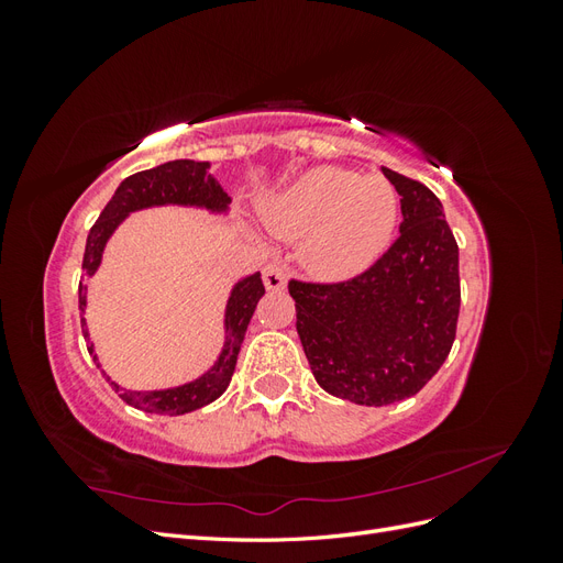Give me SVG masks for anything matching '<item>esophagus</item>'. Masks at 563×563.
Instances as JSON below:
<instances>
[{
    "label": "esophagus",
    "instance_id": "esophagus-1",
    "mask_svg": "<svg viewBox=\"0 0 563 563\" xmlns=\"http://www.w3.org/2000/svg\"><path fill=\"white\" fill-rule=\"evenodd\" d=\"M263 282L269 291H282L286 286V265L279 261H269L263 267Z\"/></svg>",
    "mask_w": 563,
    "mask_h": 563
}]
</instances>
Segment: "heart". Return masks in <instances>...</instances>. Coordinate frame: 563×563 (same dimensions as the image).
Instances as JSON below:
<instances>
[{
	"label": "heart",
	"mask_w": 563,
	"mask_h": 563,
	"mask_svg": "<svg viewBox=\"0 0 563 563\" xmlns=\"http://www.w3.org/2000/svg\"><path fill=\"white\" fill-rule=\"evenodd\" d=\"M399 199L380 176L362 178L338 166H317L263 209L267 228L305 240V263L321 277H347L387 249Z\"/></svg>",
	"instance_id": "b5f03b06"
}]
</instances>
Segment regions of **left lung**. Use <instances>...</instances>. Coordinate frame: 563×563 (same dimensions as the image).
I'll list each match as a JSON object with an SVG mask.
<instances>
[{
    "label": "left lung",
    "instance_id": "8db88e82",
    "mask_svg": "<svg viewBox=\"0 0 563 563\" xmlns=\"http://www.w3.org/2000/svg\"><path fill=\"white\" fill-rule=\"evenodd\" d=\"M383 174L401 197L389 249L345 282H288L314 380L362 406L418 395L446 362L460 312L457 244L441 201L413 178Z\"/></svg>",
    "mask_w": 563,
    "mask_h": 563
}]
</instances>
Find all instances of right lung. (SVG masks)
Segmentation results:
<instances>
[{"label":"right lung","mask_w":563,"mask_h":563,"mask_svg":"<svg viewBox=\"0 0 563 563\" xmlns=\"http://www.w3.org/2000/svg\"><path fill=\"white\" fill-rule=\"evenodd\" d=\"M207 172H209V162L176 159V162H166L162 166L147 168V172L129 176L122 185L117 187V192L108 201V207L100 211L93 228L89 230L87 249H84V261H81V269L87 272V277L96 272L100 263V253H103L108 236L119 225V220L135 209L155 207V203H201V207L207 209L223 211L228 207L230 197ZM263 296H265V286L261 279V272H255V275H251L249 279L236 284L232 298L228 302V317H225L228 338H225L223 354H220L218 364L209 373H203L199 380L187 383L176 389H164V391H126L110 378L106 380L112 385L114 391H119V397H122L129 406L143 408V411L159 413V416H180L211 404L213 399L223 395L232 380L236 354H240V347L244 343V335L249 329V321L255 312V305H258ZM84 305H87V296H84V277H81L79 314L84 312ZM81 333L89 340L84 314H81ZM89 354H93L91 345H89Z\"/></svg>","instance_id":"1"}]
</instances>
